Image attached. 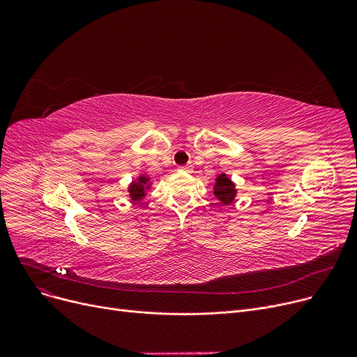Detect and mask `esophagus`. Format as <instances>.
I'll list each match as a JSON object with an SVG mask.
<instances>
[{"mask_svg":"<svg viewBox=\"0 0 357 357\" xmlns=\"http://www.w3.org/2000/svg\"><path fill=\"white\" fill-rule=\"evenodd\" d=\"M192 165L191 163H188V165H185V166H179V171H183V172H192Z\"/></svg>","mask_w":357,"mask_h":357,"instance_id":"34e87169","label":"esophagus"}]
</instances>
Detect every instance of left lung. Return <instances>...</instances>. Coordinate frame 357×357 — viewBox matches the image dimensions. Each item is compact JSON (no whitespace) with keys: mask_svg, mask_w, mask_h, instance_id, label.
<instances>
[{"mask_svg":"<svg viewBox=\"0 0 357 357\" xmlns=\"http://www.w3.org/2000/svg\"><path fill=\"white\" fill-rule=\"evenodd\" d=\"M214 195L222 202V204H230L234 201L236 195V186L234 183L226 176V175H220L217 178V182L214 185Z\"/></svg>","mask_w":357,"mask_h":357,"instance_id":"1","label":"left lung"}]
</instances>
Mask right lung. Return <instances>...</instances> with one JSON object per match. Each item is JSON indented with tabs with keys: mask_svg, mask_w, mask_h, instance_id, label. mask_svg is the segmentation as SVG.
<instances>
[{
	"mask_svg": "<svg viewBox=\"0 0 357 357\" xmlns=\"http://www.w3.org/2000/svg\"><path fill=\"white\" fill-rule=\"evenodd\" d=\"M147 183H149V178H146V176H143V175L139 176V181H137V182L131 183L130 188H128L131 199H133V201H140V199L144 197V190H146Z\"/></svg>",
	"mask_w": 357,
	"mask_h": 357,
	"instance_id": "1",
	"label": "right lung"
}]
</instances>
